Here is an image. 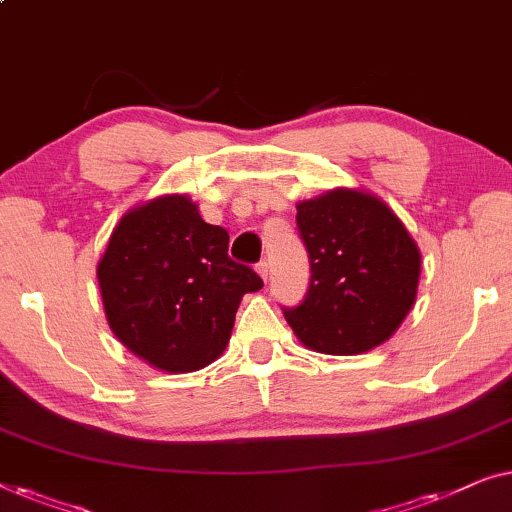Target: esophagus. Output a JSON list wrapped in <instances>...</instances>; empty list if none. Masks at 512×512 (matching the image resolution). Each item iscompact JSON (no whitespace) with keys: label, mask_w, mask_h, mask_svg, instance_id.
I'll return each instance as SVG.
<instances>
[{"label":"esophagus","mask_w":512,"mask_h":512,"mask_svg":"<svg viewBox=\"0 0 512 512\" xmlns=\"http://www.w3.org/2000/svg\"><path fill=\"white\" fill-rule=\"evenodd\" d=\"M255 269H257V273H259V276H262L264 280L269 278V264H266V262H259V264L255 266Z\"/></svg>","instance_id":"34e87169"}]
</instances>
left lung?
<instances>
[{
    "mask_svg": "<svg viewBox=\"0 0 512 512\" xmlns=\"http://www.w3.org/2000/svg\"><path fill=\"white\" fill-rule=\"evenodd\" d=\"M297 229L311 262L304 301L283 308L306 348L359 355L385 343L415 304L420 250L387 204L336 187L297 204Z\"/></svg>",
    "mask_w": 512,
    "mask_h": 512,
    "instance_id": "obj_1",
    "label": "left lung"
}]
</instances>
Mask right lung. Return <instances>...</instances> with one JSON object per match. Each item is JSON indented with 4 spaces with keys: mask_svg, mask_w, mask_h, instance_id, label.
Returning <instances> with one entry per match:
<instances>
[{
    "mask_svg": "<svg viewBox=\"0 0 512 512\" xmlns=\"http://www.w3.org/2000/svg\"><path fill=\"white\" fill-rule=\"evenodd\" d=\"M229 234L201 220L185 194L122 215L97 264L106 320L150 366L199 371L227 348L246 292L262 278L227 255Z\"/></svg>",
    "mask_w": 512,
    "mask_h": 512,
    "instance_id": "add662e5",
    "label": "right lung"
}]
</instances>
